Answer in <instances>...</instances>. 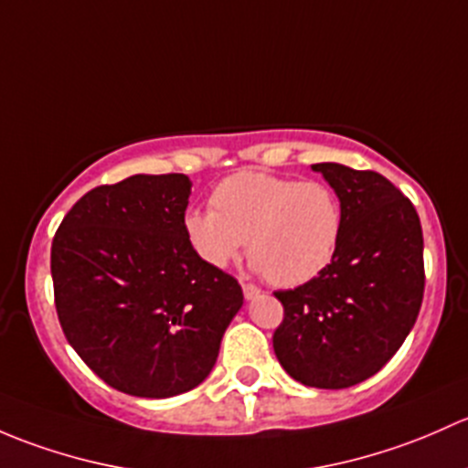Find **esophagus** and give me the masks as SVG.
<instances>
[{"mask_svg":"<svg viewBox=\"0 0 468 468\" xmlns=\"http://www.w3.org/2000/svg\"><path fill=\"white\" fill-rule=\"evenodd\" d=\"M243 295H245V300H254V297L261 295V291H259L254 283H243Z\"/></svg>","mask_w":468,"mask_h":468,"instance_id":"esophagus-1","label":"esophagus"}]
</instances>
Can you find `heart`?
I'll list each match as a JSON object with an SVG mask.
<instances>
[{
	"instance_id": "1",
	"label": "heart",
	"mask_w": 468,
	"mask_h": 468,
	"mask_svg": "<svg viewBox=\"0 0 468 468\" xmlns=\"http://www.w3.org/2000/svg\"><path fill=\"white\" fill-rule=\"evenodd\" d=\"M211 211H189L185 234L207 266L223 270L248 240V257L274 286H302L335 257L338 196L324 182L240 171L211 191Z\"/></svg>"
}]
</instances>
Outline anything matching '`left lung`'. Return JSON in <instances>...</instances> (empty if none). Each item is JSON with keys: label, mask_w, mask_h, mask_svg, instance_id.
I'll use <instances>...</instances> for the list:
<instances>
[{"label": "left lung", "mask_w": 468, "mask_h": 468, "mask_svg": "<svg viewBox=\"0 0 468 468\" xmlns=\"http://www.w3.org/2000/svg\"><path fill=\"white\" fill-rule=\"evenodd\" d=\"M334 186L342 232L315 279L277 291L283 306L272 346L308 388L342 389L378 372L417 322L423 300V234L417 209L388 177L342 164H313Z\"/></svg>", "instance_id": "8db88e82"}]
</instances>
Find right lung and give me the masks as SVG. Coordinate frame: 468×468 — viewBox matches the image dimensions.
<instances>
[{
	"mask_svg": "<svg viewBox=\"0 0 468 468\" xmlns=\"http://www.w3.org/2000/svg\"><path fill=\"white\" fill-rule=\"evenodd\" d=\"M189 196L182 173L101 185L67 211L51 243L62 334L96 377L130 397L200 385L243 306L232 274L189 245Z\"/></svg>",
	"mask_w": 468,
	"mask_h": 468,
	"instance_id": "add662e5",
	"label": "right lung"
}]
</instances>
